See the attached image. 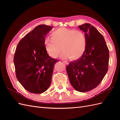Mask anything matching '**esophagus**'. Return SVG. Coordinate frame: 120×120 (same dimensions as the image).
<instances>
[{"mask_svg": "<svg viewBox=\"0 0 120 120\" xmlns=\"http://www.w3.org/2000/svg\"><path fill=\"white\" fill-rule=\"evenodd\" d=\"M63 61V63H64L66 64H68V63L67 62V61Z\"/></svg>", "mask_w": 120, "mask_h": 120, "instance_id": "34e87169", "label": "esophagus"}]
</instances>
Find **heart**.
Masks as SVG:
<instances>
[{
  "instance_id": "obj_1",
  "label": "heart",
  "mask_w": 120,
  "mask_h": 120,
  "mask_svg": "<svg viewBox=\"0 0 120 120\" xmlns=\"http://www.w3.org/2000/svg\"><path fill=\"white\" fill-rule=\"evenodd\" d=\"M44 45L46 52L53 58L59 56L61 49L63 51L61 57H70L71 60H75L79 59L85 53L86 39L82 31L60 27L52 32V38H45Z\"/></svg>"
}]
</instances>
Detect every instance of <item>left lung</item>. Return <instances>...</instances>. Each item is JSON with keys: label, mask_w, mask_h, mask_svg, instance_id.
Listing matches in <instances>:
<instances>
[{"label": "left lung", "mask_w": 120, "mask_h": 120, "mask_svg": "<svg viewBox=\"0 0 120 120\" xmlns=\"http://www.w3.org/2000/svg\"><path fill=\"white\" fill-rule=\"evenodd\" d=\"M85 32L86 48L79 59L67 66L69 80L78 92H86L97 87L108 70L109 51L103 35L89 23L79 25Z\"/></svg>", "instance_id": "obj_1"}]
</instances>
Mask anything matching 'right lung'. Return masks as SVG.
Masks as SVG:
<instances>
[{"label": "right lung", "mask_w": 120, "mask_h": 120, "mask_svg": "<svg viewBox=\"0 0 120 120\" xmlns=\"http://www.w3.org/2000/svg\"><path fill=\"white\" fill-rule=\"evenodd\" d=\"M52 27L39 25L18 43L14 56L16 78L27 91L41 94L51 83L54 64L58 60L50 57L45 49L46 35Z\"/></svg>", "instance_id": "right-lung-1"}]
</instances>
